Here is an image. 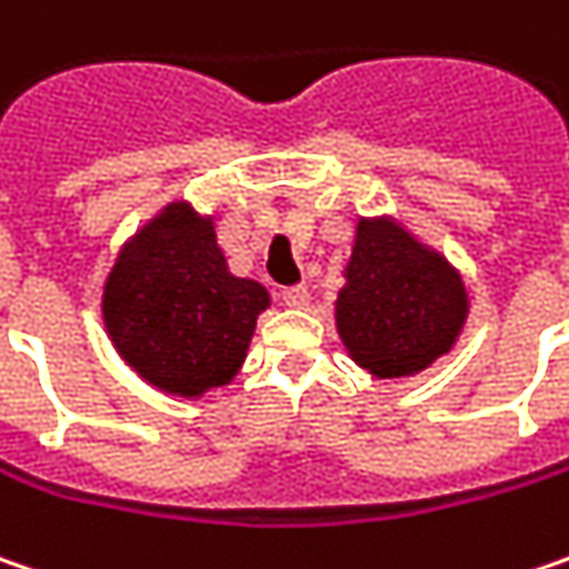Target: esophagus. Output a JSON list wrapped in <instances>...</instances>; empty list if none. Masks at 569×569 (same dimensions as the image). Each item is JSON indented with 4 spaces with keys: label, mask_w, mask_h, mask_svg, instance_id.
Returning <instances> with one entry per match:
<instances>
[{
    "label": "esophagus",
    "mask_w": 569,
    "mask_h": 569,
    "mask_svg": "<svg viewBox=\"0 0 569 569\" xmlns=\"http://www.w3.org/2000/svg\"><path fill=\"white\" fill-rule=\"evenodd\" d=\"M281 300H284V307H291V310H303L307 303H310V291L298 284V288H284L281 291Z\"/></svg>",
    "instance_id": "1"
}]
</instances>
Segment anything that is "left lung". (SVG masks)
I'll list each match as a JSON object with an SVG mask.
<instances>
[{
	"label": "left lung",
	"instance_id": "8db88e82",
	"mask_svg": "<svg viewBox=\"0 0 569 569\" xmlns=\"http://www.w3.org/2000/svg\"><path fill=\"white\" fill-rule=\"evenodd\" d=\"M336 295V332L371 378H412L448 356L468 327L461 271L393 217H358Z\"/></svg>",
	"mask_w": 569,
	"mask_h": 569
}]
</instances>
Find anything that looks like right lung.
I'll list each match as a JSON object with an SVG mask.
<instances>
[{"label": "right lung", "mask_w": 569, "mask_h": 569, "mask_svg": "<svg viewBox=\"0 0 569 569\" xmlns=\"http://www.w3.org/2000/svg\"><path fill=\"white\" fill-rule=\"evenodd\" d=\"M269 288L240 278L213 217L172 201L130 237L101 291V320L130 371L172 397H204L240 375Z\"/></svg>", "instance_id": "right-lung-1"}]
</instances>
